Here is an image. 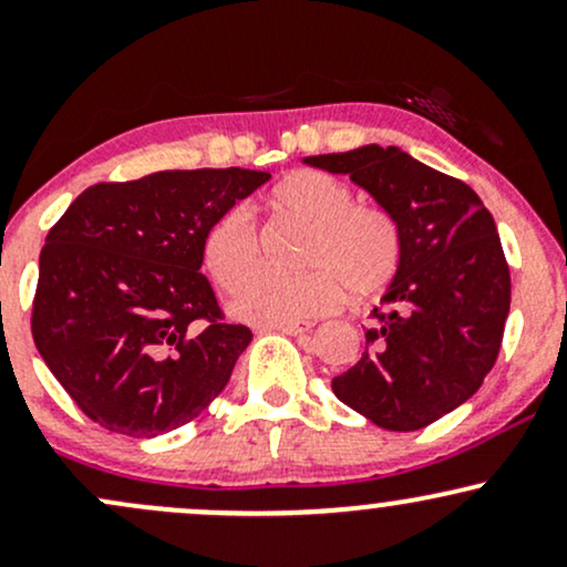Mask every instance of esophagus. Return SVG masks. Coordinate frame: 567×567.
Segmentation results:
<instances>
[{
  "label": "esophagus",
  "instance_id": "obj_1",
  "mask_svg": "<svg viewBox=\"0 0 567 567\" xmlns=\"http://www.w3.org/2000/svg\"><path fill=\"white\" fill-rule=\"evenodd\" d=\"M275 330L285 336H306L311 330L309 322H288V324H275Z\"/></svg>",
  "mask_w": 567,
  "mask_h": 567
}]
</instances>
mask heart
Returning a JSON list of instances; mask_svg holds the SVG:
<instances>
[{
	"label": "heart",
	"mask_w": 567,
	"mask_h": 567,
	"mask_svg": "<svg viewBox=\"0 0 567 567\" xmlns=\"http://www.w3.org/2000/svg\"><path fill=\"white\" fill-rule=\"evenodd\" d=\"M333 175L296 171L269 192L277 213L309 224L298 261L301 275H264L234 301V315L252 324H288L320 317L343 301L373 298L392 285L402 261L400 226L379 205L351 202ZM202 261L224 292L239 290L261 266V239L250 213L234 205L207 226Z\"/></svg>",
	"instance_id": "b5f03b06"
}]
</instances>
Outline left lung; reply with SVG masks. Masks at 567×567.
Instances as JSON below:
<instances>
[{
	"mask_svg": "<svg viewBox=\"0 0 567 567\" xmlns=\"http://www.w3.org/2000/svg\"><path fill=\"white\" fill-rule=\"evenodd\" d=\"M349 175L400 226L402 261L333 392L389 432H415L464 405L496 365L512 282L496 220L464 181L396 146L306 157Z\"/></svg>",
	"mask_w": 567,
	"mask_h": 567,
	"instance_id": "left-lung-1",
	"label": "left lung"
}]
</instances>
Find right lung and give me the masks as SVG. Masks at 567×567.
Returning a JSON list of instances; mask_svg holds the SVG:
<instances>
[{
	"mask_svg": "<svg viewBox=\"0 0 567 567\" xmlns=\"http://www.w3.org/2000/svg\"><path fill=\"white\" fill-rule=\"evenodd\" d=\"M269 178L202 167L95 184L50 229L31 333L87 419L127 437H157L224 392L252 333L224 322L199 271L202 237Z\"/></svg>",
	"mask_w": 567,
	"mask_h": 567,
	"instance_id": "1",
	"label": "right lung"
}]
</instances>
